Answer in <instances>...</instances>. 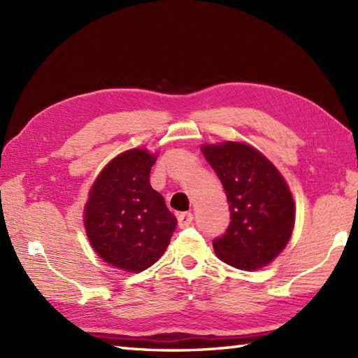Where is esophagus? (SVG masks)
<instances>
[{
	"label": "esophagus",
	"mask_w": 358,
	"mask_h": 358,
	"mask_svg": "<svg viewBox=\"0 0 358 358\" xmlns=\"http://www.w3.org/2000/svg\"><path fill=\"white\" fill-rule=\"evenodd\" d=\"M192 222H194V215L191 214V212H181V214H178V226L180 227L191 226Z\"/></svg>",
	"instance_id": "34e87169"
}]
</instances>
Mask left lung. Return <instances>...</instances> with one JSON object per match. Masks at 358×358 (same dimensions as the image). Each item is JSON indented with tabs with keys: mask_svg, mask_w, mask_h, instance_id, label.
Listing matches in <instances>:
<instances>
[{
	"mask_svg": "<svg viewBox=\"0 0 358 358\" xmlns=\"http://www.w3.org/2000/svg\"><path fill=\"white\" fill-rule=\"evenodd\" d=\"M218 175L231 210L222 237L214 238L218 258L243 271L271 263L294 229V200L280 172L260 152L243 143L203 146Z\"/></svg>",
	"mask_w": 358,
	"mask_h": 358,
	"instance_id": "1",
	"label": "left lung"
}]
</instances>
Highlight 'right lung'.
I'll list each match as a JSON object with an SVG mask.
<instances>
[{
  "label": "right lung",
  "mask_w": 358,
  "mask_h": 358,
  "mask_svg": "<svg viewBox=\"0 0 358 358\" xmlns=\"http://www.w3.org/2000/svg\"><path fill=\"white\" fill-rule=\"evenodd\" d=\"M155 155L132 149L113 158L90 189L85 226L90 245L110 266L141 272L163 255L177 227L150 186Z\"/></svg>",
  "instance_id": "obj_1"
}]
</instances>
